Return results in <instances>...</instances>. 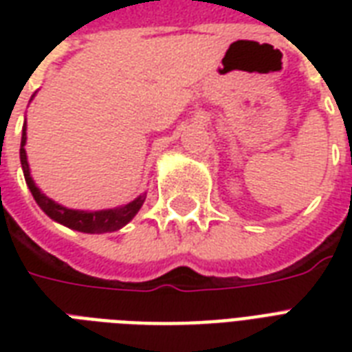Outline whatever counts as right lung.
Segmentation results:
<instances>
[{
	"label": "right lung",
	"instance_id": "add662e5",
	"mask_svg": "<svg viewBox=\"0 0 352 352\" xmlns=\"http://www.w3.org/2000/svg\"><path fill=\"white\" fill-rule=\"evenodd\" d=\"M25 124H23V133H21V148H19V159H21V168H23L25 182L29 186L32 197L38 203L43 212H45L51 219H54L56 223H62V225L73 228V230L85 232V234H104V232H115L118 228H122L124 225H127L129 221L137 215V212L140 210V206L144 204V199L146 195H140L135 201H131L126 206H120V208L115 210H100V212H82V210H69L62 204L54 203L52 199L45 197L43 193L36 188L32 177H30L29 171V162H27V153H25V140H27V135H25Z\"/></svg>",
	"mask_w": 352,
	"mask_h": 352
}]
</instances>
